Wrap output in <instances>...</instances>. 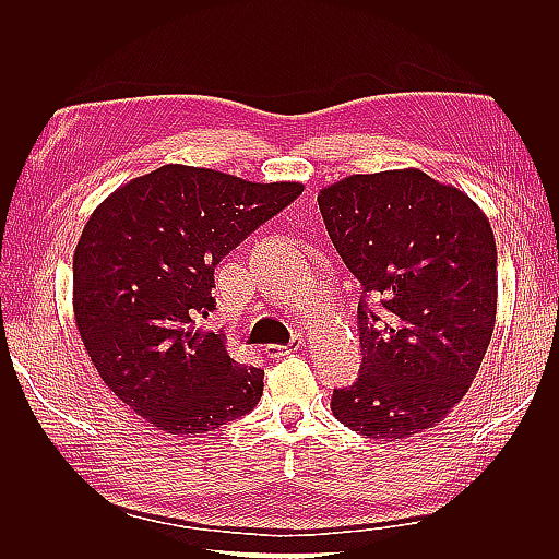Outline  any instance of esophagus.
<instances>
[{
    "instance_id": "1",
    "label": "esophagus",
    "mask_w": 559,
    "mask_h": 559,
    "mask_svg": "<svg viewBox=\"0 0 559 559\" xmlns=\"http://www.w3.org/2000/svg\"><path fill=\"white\" fill-rule=\"evenodd\" d=\"M302 347V335H296L289 345H267L265 354L267 359H282V357H289V354L298 352Z\"/></svg>"
}]
</instances>
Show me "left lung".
I'll return each mask as SVG.
<instances>
[{"instance_id":"1","label":"left lung","mask_w":559,"mask_h":559,"mask_svg":"<svg viewBox=\"0 0 559 559\" xmlns=\"http://www.w3.org/2000/svg\"><path fill=\"white\" fill-rule=\"evenodd\" d=\"M317 202L361 282V373L333 389L335 419L376 441L436 427L468 392L492 341V226L464 191L417 167L345 177Z\"/></svg>"}]
</instances>
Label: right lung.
I'll return each instance as SVG.
<instances>
[{
	"mask_svg": "<svg viewBox=\"0 0 559 559\" xmlns=\"http://www.w3.org/2000/svg\"><path fill=\"white\" fill-rule=\"evenodd\" d=\"M302 193L191 165H163L97 205L74 251V319L99 378L165 433L200 438L247 415L263 370L242 366L216 308L214 267Z\"/></svg>",
	"mask_w": 559,
	"mask_h": 559,
	"instance_id": "obj_1",
	"label": "right lung"
}]
</instances>
